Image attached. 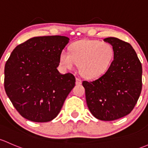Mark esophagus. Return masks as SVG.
Returning <instances> with one entry per match:
<instances>
[{
  "label": "esophagus",
  "mask_w": 148,
  "mask_h": 148,
  "mask_svg": "<svg viewBox=\"0 0 148 148\" xmlns=\"http://www.w3.org/2000/svg\"><path fill=\"white\" fill-rule=\"evenodd\" d=\"M75 83H76V85L82 84V80H80V78H78V77H76V78H75Z\"/></svg>",
  "instance_id": "34e87169"
}]
</instances>
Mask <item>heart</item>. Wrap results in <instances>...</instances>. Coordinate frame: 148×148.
<instances>
[{
	"label": "heart",
	"instance_id": "1",
	"mask_svg": "<svg viewBox=\"0 0 148 148\" xmlns=\"http://www.w3.org/2000/svg\"><path fill=\"white\" fill-rule=\"evenodd\" d=\"M112 44L97 40L76 41L70 46V52L63 51L59 63L63 69H73L79 65V71L85 77L97 78L110 69L115 58Z\"/></svg>",
	"mask_w": 148,
	"mask_h": 148
}]
</instances>
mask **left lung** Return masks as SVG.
<instances>
[{
	"label": "left lung",
	"mask_w": 148,
	"mask_h": 148,
	"mask_svg": "<svg viewBox=\"0 0 148 148\" xmlns=\"http://www.w3.org/2000/svg\"><path fill=\"white\" fill-rule=\"evenodd\" d=\"M105 42L115 48V58L107 72L91 82L83 81L86 103L95 118L111 121L128 115L142 90V65L128 42L110 37Z\"/></svg>",
	"instance_id": "8db88e82"
}]
</instances>
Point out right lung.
<instances>
[{
	"instance_id": "add662e5",
	"label": "right lung",
	"mask_w": 148,
	"mask_h": 148,
	"mask_svg": "<svg viewBox=\"0 0 148 148\" xmlns=\"http://www.w3.org/2000/svg\"><path fill=\"white\" fill-rule=\"evenodd\" d=\"M61 36L34 37L18 45L6 62L4 87L25 119L37 123L57 117L75 85L73 74L58 71L59 56L69 42Z\"/></svg>"
}]
</instances>
